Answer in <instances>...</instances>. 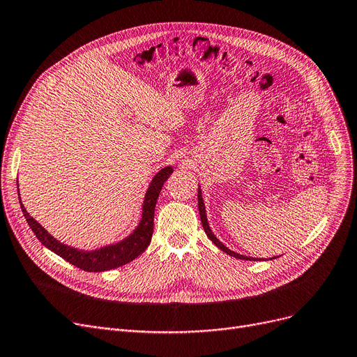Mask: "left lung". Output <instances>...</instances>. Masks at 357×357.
I'll return each mask as SVG.
<instances>
[{"label": "left lung", "instance_id": "8db88e82", "mask_svg": "<svg viewBox=\"0 0 357 357\" xmlns=\"http://www.w3.org/2000/svg\"><path fill=\"white\" fill-rule=\"evenodd\" d=\"M198 210H199V217H201V223H203V227H204V230H206V235L210 238V241L219 248V250H222L223 252H226L227 255H230V257H234V258H238V259H246V261H258V258H252V257H246V255H241V254H238V252H235V251H230L227 246H225L219 239H217L215 236H214V234L211 231V229H210V226H208V220H207V213H206V206H204V199H203V195H201V190L198 188ZM275 258H278V257H273V258H270V259H275Z\"/></svg>", "mask_w": 357, "mask_h": 357}]
</instances>
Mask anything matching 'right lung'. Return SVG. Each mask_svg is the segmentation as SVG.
I'll list each match as a JSON object with an SVG mask.
<instances>
[{
  "instance_id": "add662e5",
  "label": "right lung",
  "mask_w": 357,
  "mask_h": 357,
  "mask_svg": "<svg viewBox=\"0 0 357 357\" xmlns=\"http://www.w3.org/2000/svg\"><path fill=\"white\" fill-rule=\"evenodd\" d=\"M172 172H174L172 166H166L153 176L144 195L142 220L132 230V234L116 243L98 248L95 251L77 250V248H71L70 245L56 241L54 236L48 234V231H46V229L40 223H38L33 217L27 213L23 204H20V207L27 225L33 230V234L36 235L39 242H42V245H45L48 250H51L61 258L68 261L70 264L79 267L84 271H90V273L107 271V270L118 268L121 266L128 264V262H131L138 255L143 254L146 251V248L150 245L151 235H153L154 207H156L158 198L165 181ZM19 198H20V194H19Z\"/></svg>"
}]
</instances>
